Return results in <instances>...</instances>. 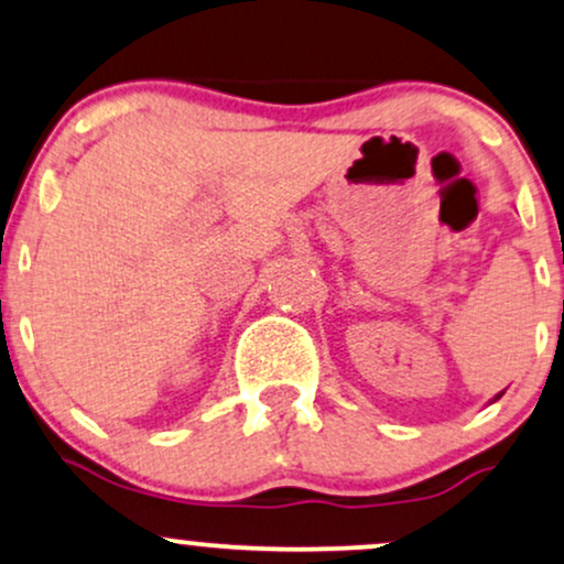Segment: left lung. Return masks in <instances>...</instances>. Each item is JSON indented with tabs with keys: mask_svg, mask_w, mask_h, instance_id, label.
Segmentation results:
<instances>
[{
	"mask_svg": "<svg viewBox=\"0 0 564 564\" xmlns=\"http://www.w3.org/2000/svg\"><path fill=\"white\" fill-rule=\"evenodd\" d=\"M501 394H503V392H498V394H496V398H494V403H496V400H498V398H501Z\"/></svg>",
	"mask_w": 564,
	"mask_h": 564,
	"instance_id": "8db88e82",
	"label": "left lung"
}]
</instances>
